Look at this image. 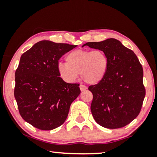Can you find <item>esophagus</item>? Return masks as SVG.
Instances as JSON below:
<instances>
[{
	"label": "esophagus",
	"instance_id": "1",
	"mask_svg": "<svg viewBox=\"0 0 157 157\" xmlns=\"http://www.w3.org/2000/svg\"><path fill=\"white\" fill-rule=\"evenodd\" d=\"M80 89H81V91H85V90L87 89V87L86 86H84V85L81 84L80 85Z\"/></svg>",
	"mask_w": 157,
	"mask_h": 157
}]
</instances>
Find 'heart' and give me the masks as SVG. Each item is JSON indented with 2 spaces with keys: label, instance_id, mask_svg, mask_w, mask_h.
I'll list each match as a JSON object with an SVG mask.
<instances>
[{
  "label": "heart",
  "instance_id": "1",
  "mask_svg": "<svg viewBox=\"0 0 157 157\" xmlns=\"http://www.w3.org/2000/svg\"><path fill=\"white\" fill-rule=\"evenodd\" d=\"M65 63H59V76L66 82H74L80 74L81 78L89 84H97L104 77L109 68V59L100 49H76L66 56Z\"/></svg>",
  "mask_w": 157,
  "mask_h": 157
}]
</instances>
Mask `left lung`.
I'll return each instance as SVG.
<instances>
[{
    "instance_id": "8db88e82",
    "label": "left lung",
    "mask_w": 157,
    "mask_h": 157,
    "mask_svg": "<svg viewBox=\"0 0 157 157\" xmlns=\"http://www.w3.org/2000/svg\"><path fill=\"white\" fill-rule=\"evenodd\" d=\"M84 46L104 51L109 59L106 76L89 87L93 94L94 119L103 127H124L137 117L144 99L142 66L134 51L115 38L88 42Z\"/></svg>"
}]
</instances>
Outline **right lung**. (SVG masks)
<instances>
[{
  "label": "right lung",
  "mask_w": 157,
  "mask_h": 157,
  "mask_svg": "<svg viewBox=\"0 0 157 157\" xmlns=\"http://www.w3.org/2000/svg\"><path fill=\"white\" fill-rule=\"evenodd\" d=\"M76 46L40 40L21 56L14 96L21 117L38 129L61 126L81 93L78 83L65 82L58 71L59 59Z\"/></svg>",
  "instance_id": "1"
}]
</instances>
